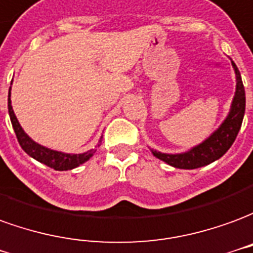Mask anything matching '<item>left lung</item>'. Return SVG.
Wrapping results in <instances>:
<instances>
[{
  "label": "left lung",
  "instance_id": "1",
  "mask_svg": "<svg viewBox=\"0 0 253 253\" xmlns=\"http://www.w3.org/2000/svg\"><path fill=\"white\" fill-rule=\"evenodd\" d=\"M232 65L234 68L236 82H237L236 94L233 98L230 112L225 118V121L221 124V126L203 143L195 146L189 151L182 154H164L151 150L154 157L177 169H198L219 159L232 147L238 135V130L241 128L245 113V89L241 75L233 61Z\"/></svg>",
  "mask_w": 253,
  "mask_h": 253
}]
</instances>
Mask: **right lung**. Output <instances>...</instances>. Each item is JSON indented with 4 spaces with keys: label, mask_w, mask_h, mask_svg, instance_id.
I'll list each match as a JSON object with an SVG mask.
<instances>
[{
    "label": "right lung",
    "mask_w": 253,
    "mask_h": 253,
    "mask_svg": "<svg viewBox=\"0 0 253 253\" xmlns=\"http://www.w3.org/2000/svg\"><path fill=\"white\" fill-rule=\"evenodd\" d=\"M10 88H9V98H8V110H9V117H10V123H12V126L15 129L16 137L20 143L21 148L24 151L32 157L34 159H37L38 162L49 166L51 169L54 170H72L75 168H78L84 162H87L92 155H94L95 150H89L87 152H83V154H65V152L55 151V150H50L47 147L41 146L38 144L37 141H34L27 135L26 132L23 130L21 125L17 121V118L15 116V112L12 109V105H10ZM101 141V140H99Z\"/></svg>",
    "instance_id": "right-lung-1"
}]
</instances>
